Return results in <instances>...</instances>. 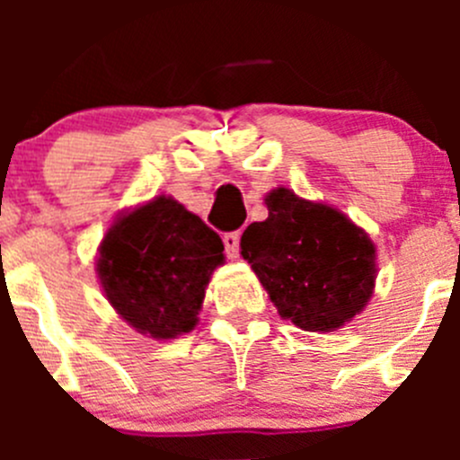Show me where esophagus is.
Returning a JSON list of instances; mask_svg holds the SVG:
<instances>
[{"label": "esophagus", "instance_id": "esophagus-1", "mask_svg": "<svg viewBox=\"0 0 460 460\" xmlns=\"http://www.w3.org/2000/svg\"><path fill=\"white\" fill-rule=\"evenodd\" d=\"M222 243H225L226 256L235 258L238 256V249H240V231H229V234H225L222 235Z\"/></svg>", "mask_w": 460, "mask_h": 460}]
</instances>
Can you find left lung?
<instances>
[{
  "instance_id": "left-lung-1",
  "label": "left lung",
  "mask_w": 460,
  "mask_h": 460,
  "mask_svg": "<svg viewBox=\"0 0 460 460\" xmlns=\"http://www.w3.org/2000/svg\"><path fill=\"white\" fill-rule=\"evenodd\" d=\"M264 202L269 217L247 226L240 249L280 318L305 332H333L363 312L376 280L367 234L289 189H276Z\"/></svg>"
}]
</instances>
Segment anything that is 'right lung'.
<instances>
[{"instance_id":"right-lung-1","label":"right lung","mask_w":460,"mask_h":460,"mask_svg":"<svg viewBox=\"0 0 460 460\" xmlns=\"http://www.w3.org/2000/svg\"><path fill=\"white\" fill-rule=\"evenodd\" d=\"M222 252L211 226L160 196L115 220L102 240L97 273L109 303L128 324L153 338H175L196 327Z\"/></svg>"}]
</instances>
